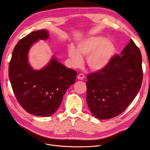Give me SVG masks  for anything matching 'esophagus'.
Returning <instances> with one entry per match:
<instances>
[{
  "mask_svg": "<svg viewBox=\"0 0 150 150\" xmlns=\"http://www.w3.org/2000/svg\"><path fill=\"white\" fill-rule=\"evenodd\" d=\"M84 78V75L83 74L80 73V74H78V76H77V79H78L82 80Z\"/></svg>",
  "mask_w": 150,
  "mask_h": 150,
  "instance_id": "34e87169",
  "label": "esophagus"
}]
</instances>
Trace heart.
<instances>
[{"label":"heart","instance_id":"b5f03b06","mask_svg":"<svg viewBox=\"0 0 150 150\" xmlns=\"http://www.w3.org/2000/svg\"><path fill=\"white\" fill-rule=\"evenodd\" d=\"M116 51L115 44L100 36L83 40L77 46V50L70 47L68 54L71 64L79 67L82 64V56L87 57V64L92 70H100L110 63Z\"/></svg>","mask_w":150,"mask_h":150}]
</instances>
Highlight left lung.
Returning a JSON list of instances; mask_svg holds the SVG:
<instances>
[{
  "instance_id": "8db88e82",
  "label": "left lung",
  "mask_w": 150,
  "mask_h": 150,
  "mask_svg": "<svg viewBox=\"0 0 150 150\" xmlns=\"http://www.w3.org/2000/svg\"><path fill=\"white\" fill-rule=\"evenodd\" d=\"M86 99L96 118L108 119L124 111L135 99L143 81L142 54L130 39L104 68L87 76Z\"/></svg>"
}]
</instances>
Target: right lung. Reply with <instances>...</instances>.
Masks as SVG:
<instances>
[{
    "instance_id": "obj_1",
    "label": "right lung",
    "mask_w": 150,
    "mask_h": 150,
    "mask_svg": "<svg viewBox=\"0 0 150 150\" xmlns=\"http://www.w3.org/2000/svg\"><path fill=\"white\" fill-rule=\"evenodd\" d=\"M45 29L30 33L15 46L8 66V76L20 105L31 114L52 115L59 107L69 86L75 83L77 73L53 58L41 70H34L28 62V51L35 42L48 38Z\"/></svg>"
}]
</instances>
